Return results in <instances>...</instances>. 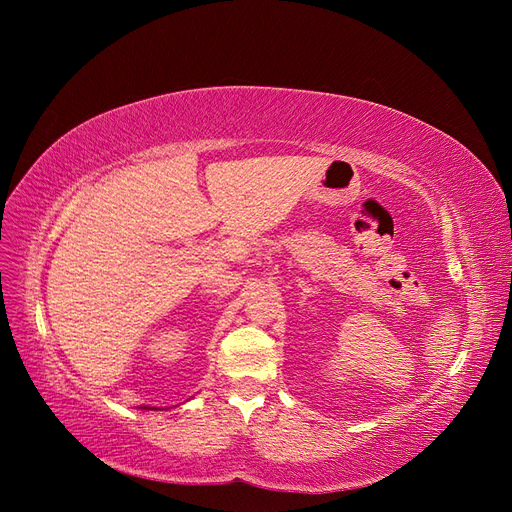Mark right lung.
<instances>
[{"label":"right lung","mask_w":512,"mask_h":512,"mask_svg":"<svg viewBox=\"0 0 512 512\" xmlns=\"http://www.w3.org/2000/svg\"><path fill=\"white\" fill-rule=\"evenodd\" d=\"M141 409H151V407H141Z\"/></svg>","instance_id":"add662e5"}]
</instances>
